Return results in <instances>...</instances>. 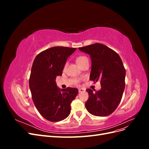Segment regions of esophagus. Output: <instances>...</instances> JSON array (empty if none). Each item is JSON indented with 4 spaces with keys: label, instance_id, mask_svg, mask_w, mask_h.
Masks as SVG:
<instances>
[{
    "label": "esophagus",
    "instance_id": "obj_1",
    "mask_svg": "<svg viewBox=\"0 0 149 149\" xmlns=\"http://www.w3.org/2000/svg\"><path fill=\"white\" fill-rule=\"evenodd\" d=\"M85 91V89H84V88H79L78 89V91H79V93H81V92H83V91Z\"/></svg>",
    "mask_w": 149,
    "mask_h": 149
}]
</instances>
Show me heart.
I'll list each match as a JSON object with an SVG mask.
<instances>
[{"label": "heart", "mask_w": 149, "mask_h": 149, "mask_svg": "<svg viewBox=\"0 0 149 149\" xmlns=\"http://www.w3.org/2000/svg\"><path fill=\"white\" fill-rule=\"evenodd\" d=\"M76 62H77L78 65L79 66V65H81L83 63H84L85 61L88 60V58H87V57H86L84 56H79L76 58ZM66 65H67V64L66 63L65 65V67H66Z\"/></svg>", "instance_id": "b5f03b06"}]
</instances>
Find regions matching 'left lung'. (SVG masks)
<instances>
[{
	"instance_id": "1",
	"label": "left lung",
	"mask_w": 149,
	"mask_h": 149,
	"mask_svg": "<svg viewBox=\"0 0 149 149\" xmlns=\"http://www.w3.org/2000/svg\"><path fill=\"white\" fill-rule=\"evenodd\" d=\"M90 55L92 61L90 80H100L101 89L93 92L86 89L89 98L85 106L96 116L111 114L119 106L125 88V70L120 57L113 49L101 43L79 48Z\"/></svg>"
}]
</instances>
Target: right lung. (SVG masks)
Masks as SVG:
<instances>
[{
  "mask_svg": "<svg viewBox=\"0 0 149 149\" xmlns=\"http://www.w3.org/2000/svg\"><path fill=\"white\" fill-rule=\"evenodd\" d=\"M76 49L54 47L40 52L33 61L29 78L31 97L39 113L49 121L66 119L70 114L71 103L78 94L75 88L60 90L55 82L56 76L62 74L67 58Z\"/></svg>",
  "mask_w": 149,
  "mask_h": 149,
  "instance_id": "1",
  "label": "right lung"
}]
</instances>
